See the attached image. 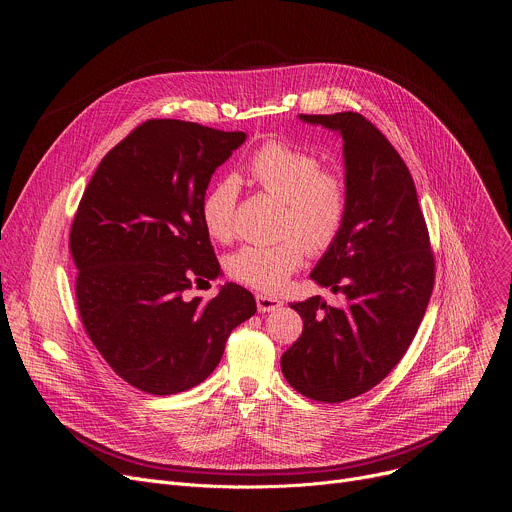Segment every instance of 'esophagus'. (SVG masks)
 I'll list each match as a JSON object with an SVG mask.
<instances>
[{
  "mask_svg": "<svg viewBox=\"0 0 512 512\" xmlns=\"http://www.w3.org/2000/svg\"><path fill=\"white\" fill-rule=\"evenodd\" d=\"M255 300H257V310H259L261 314H265V312H275V310H279L281 304H283L279 298L265 296V294H257Z\"/></svg>",
  "mask_w": 512,
  "mask_h": 512,
  "instance_id": "obj_1",
  "label": "esophagus"
}]
</instances>
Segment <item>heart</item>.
Listing matches in <instances>:
<instances>
[{"instance_id":"heart-1","label":"heart","mask_w":512,"mask_h":512,"mask_svg":"<svg viewBox=\"0 0 512 512\" xmlns=\"http://www.w3.org/2000/svg\"><path fill=\"white\" fill-rule=\"evenodd\" d=\"M249 180L285 206L281 233L273 245H245L229 257V273L243 285L273 294L306 261V253H326L342 235L350 190L342 174L324 170L322 160L296 145L267 141L247 162ZM239 180L223 176L208 186L200 202L204 229L214 241L235 237Z\"/></svg>"}]
</instances>
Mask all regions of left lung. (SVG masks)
I'll return each mask as SVG.
<instances>
[{"instance_id": "obj_1", "label": "left lung", "mask_w": 512, "mask_h": 512, "mask_svg": "<svg viewBox=\"0 0 512 512\" xmlns=\"http://www.w3.org/2000/svg\"><path fill=\"white\" fill-rule=\"evenodd\" d=\"M340 133L350 210L342 235L310 277L340 296L291 304L302 336L281 356L287 383L304 397L342 403L379 385L403 358L435 281L429 233L409 168L360 113L300 115Z\"/></svg>"}]
</instances>
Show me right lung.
I'll list each match as a JSON object with an SVG mask.
<instances>
[{"label": "right lung", "mask_w": 512, "mask_h": 512, "mask_svg": "<svg viewBox=\"0 0 512 512\" xmlns=\"http://www.w3.org/2000/svg\"><path fill=\"white\" fill-rule=\"evenodd\" d=\"M180 119L137 125L101 160L70 229L83 326L109 367L150 395L202 383L229 334L257 312L225 283L210 302L186 291L221 265L200 216L214 170L245 141Z\"/></svg>", "instance_id": "add662e5"}]
</instances>
